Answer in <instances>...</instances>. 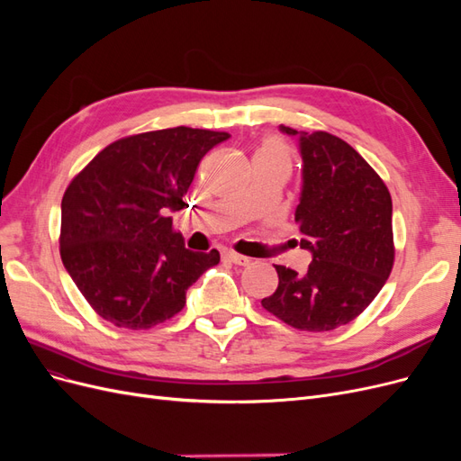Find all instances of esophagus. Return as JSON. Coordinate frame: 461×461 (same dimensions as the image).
<instances>
[{
	"mask_svg": "<svg viewBox=\"0 0 461 461\" xmlns=\"http://www.w3.org/2000/svg\"><path fill=\"white\" fill-rule=\"evenodd\" d=\"M225 259H229L234 265H248L249 261H252L249 258L240 256V254H236V252H225Z\"/></svg>",
	"mask_w": 461,
	"mask_h": 461,
	"instance_id": "esophagus-1",
	"label": "esophagus"
}]
</instances>
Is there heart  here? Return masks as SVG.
<instances>
[{
	"label": "heart",
	"instance_id": "heart-1",
	"mask_svg": "<svg viewBox=\"0 0 461 461\" xmlns=\"http://www.w3.org/2000/svg\"><path fill=\"white\" fill-rule=\"evenodd\" d=\"M256 159H271V161H276V163L285 165L286 169H288V165H290L288 149H286V146L281 140H276V138H267V140L261 144V148L258 149Z\"/></svg>",
	"mask_w": 461,
	"mask_h": 461
}]
</instances>
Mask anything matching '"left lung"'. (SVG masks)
I'll return each mask as SVG.
<instances>
[{"label": "left lung", "instance_id": "8db88e82", "mask_svg": "<svg viewBox=\"0 0 461 461\" xmlns=\"http://www.w3.org/2000/svg\"><path fill=\"white\" fill-rule=\"evenodd\" d=\"M302 190L294 219L305 273L275 265L278 286L261 305L286 325L323 332L350 323L379 294L393 271V200L359 153L329 132H298Z\"/></svg>", "mask_w": 461, "mask_h": 461}]
</instances>
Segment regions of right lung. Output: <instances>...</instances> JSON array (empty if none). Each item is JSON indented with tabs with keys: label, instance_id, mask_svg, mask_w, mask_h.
Segmentation results:
<instances>
[{
	"label": "right lung",
	"instance_id": "add662e5",
	"mask_svg": "<svg viewBox=\"0 0 461 461\" xmlns=\"http://www.w3.org/2000/svg\"><path fill=\"white\" fill-rule=\"evenodd\" d=\"M230 134L175 127L109 144L61 202V259L82 296L109 323L149 329L186 303V290L219 252H192L167 217L185 205L205 153Z\"/></svg>",
	"mask_w": 461,
	"mask_h": 461
}]
</instances>
